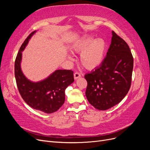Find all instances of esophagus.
Masks as SVG:
<instances>
[{
    "label": "esophagus",
    "instance_id": "34e87169",
    "mask_svg": "<svg viewBox=\"0 0 150 150\" xmlns=\"http://www.w3.org/2000/svg\"><path fill=\"white\" fill-rule=\"evenodd\" d=\"M74 79H78L81 78V74L79 73V72H75L74 74Z\"/></svg>",
    "mask_w": 150,
    "mask_h": 150
}]
</instances>
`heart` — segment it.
Listing matches in <instances>:
<instances>
[{
	"label": "heart",
	"mask_w": 150,
	"mask_h": 150,
	"mask_svg": "<svg viewBox=\"0 0 150 150\" xmlns=\"http://www.w3.org/2000/svg\"><path fill=\"white\" fill-rule=\"evenodd\" d=\"M95 38L92 34H84L71 44V49L76 52H81L79 62L84 69H96L103 63L107 51L106 40L102 38Z\"/></svg>",
	"instance_id": "1"
}]
</instances>
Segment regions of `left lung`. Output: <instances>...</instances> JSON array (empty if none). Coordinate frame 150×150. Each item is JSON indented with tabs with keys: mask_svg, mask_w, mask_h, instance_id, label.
I'll return each mask as SVG.
<instances>
[{
	"mask_svg": "<svg viewBox=\"0 0 150 150\" xmlns=\"http://www.w3.org/2000/svg\"><path fill=\"white\" fill-rule=\"evenodd\" d=\"M111 42L101 65L86 74V96L99 110L116 105L128 93L133 69V57L128 45L112 31Z\"/></svg>",
	"mask_w": 150,
	"mask_h": 150,
	"instance_id": "8db88e82",
	"label": "left lung"
}]
</instances>
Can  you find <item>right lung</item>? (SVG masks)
Returning a JSON list of instances; mask_svg holds the SVG:
<instances>
[{
	"mask_svg": "<svg viewBox=\"0 0 150 150\" xmlns=\"http://www.w3.org/2000/svg\"><path fill=\"white\" fill-rule=\"evenodd\" d=\"M36 30L33 32L19 49L15 61V78L18 89L24 101L32 108L45 113H52L59 109L65 101V90L74 82L73 71L58 69L45 79L33 82L21 70L22 52Z\"/></svg>",
	"mask_w": 150,
	"mask_h": 150,
	"instance_id": "1",
	"label": "right lung"
}]
</instances>
